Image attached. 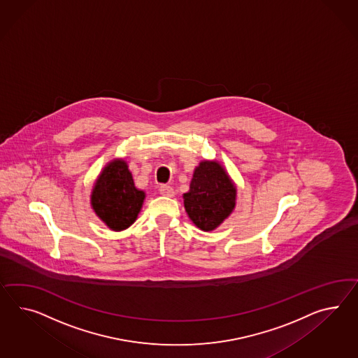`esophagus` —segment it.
<instances>
[{"label":"esophagus","mask_w":358,"mask_h":358,"mask_svg":"<svg viewBox=\"0 0 358 358\" xmlns=\"http://www.w3.org/2000/svg\"><path fill=\"white\" fill-rule=\"evenodd\" d=\"M159 192H160L162 195H164V196H173V195H175L173 187L169 186V185H160Z\"/></svg>","instance_id":"1"}]
</instances>
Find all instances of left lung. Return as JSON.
I'll return each instance as SVG.
<instances>
[{
  "instance_id": "obj_1",
  "label": "left lung",
  "mask_w": 358,
  "mask_h": 358,
  "mask_svg": "<svg viewBox=\"0 0 358 358\" xmlns=\"http://www.w3.org/2000/svg\"><path fill=\"white\" fill-rule=\"evenodd\" d=\"M236 190L217 162H201L192 176L190 190L183 194L185 210L196 227L210 231L231 213Z\"/></svg>"
}]
</instances>
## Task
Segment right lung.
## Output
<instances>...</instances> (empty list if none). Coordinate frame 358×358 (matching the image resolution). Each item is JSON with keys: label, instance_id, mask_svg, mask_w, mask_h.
<instances>
[{"label": "right lung", "instance_id": "add662e5", "mask_svg": "<svg viewBox=\"0 0 358 358\" xmlns=\"http://www.w3.org/2000/svg\"><path fill=\"white\" fill-rule=\"evenodd\" d=\"M145 192L134 187L124 160H115L98 177L92 192V206L107 227L120 231L131 227L140 213Z\"/></svg>", "mask_w": 358, "mask_h": 358}]
</instances>
